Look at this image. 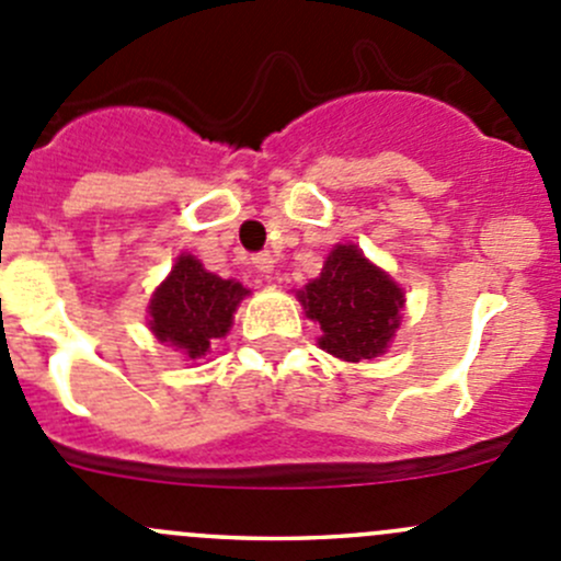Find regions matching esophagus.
Masks as SVG:
<instances>
[{"label": "esophagus", "instance_id": "obj_1", "mask_svg": "<svg viewBox=\"0 0 561 561\" xmlns=\"http://www.w3.org/2000/svg\"><path fill=\"white\" fill-rule=\"evenodd\" d=\"M274 263H276L274 254H268V252H260V254H254V257H252V265H254V268H257L260 274H265V276L274 274V268H276Z\"/></svg>", "mask_w": 561, "mask_h": 561}]
</instances>
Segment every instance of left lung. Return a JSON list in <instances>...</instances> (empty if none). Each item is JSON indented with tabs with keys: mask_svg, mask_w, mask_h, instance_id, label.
<instances>
[{
	"mask_svg": "<svg viewBox=\"0 0 561 561\" xmlns=\"http://www.w3.org/2000/svg\"><path fill=\"white\" fill-rule=\"evenodd\" d=\"M296 296L320 325V347L353 364L386 353L404 309V290L355 244L333 247L320 276Z\"/></svg>",
	"mask_w": 561,
	"mask_h": 561,
	"instance_id": "left-lung-1",
	"label": "left lung"
}]
</instances>
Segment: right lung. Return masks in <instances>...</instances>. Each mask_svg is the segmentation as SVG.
Masks as SVG:
<instances>
[{
    "label": "right lung",
    "mask_w": 561,
    "mask_h": 561,
    "mask_svg": "<svg viewBox=\"0 0 561 561\" xmlns=\"http://www.w3.org/2000/svg\"><path fill=\"white\" fill-rule=\"evenodd\" d=\"M244 296L249 290L241 282L222 279L192 254H181L171 276L151 296L149 328L186 358H203L211 342L230 331Z\"/></svg>",
    "instance_id": "1"
}]
</instances>
